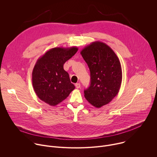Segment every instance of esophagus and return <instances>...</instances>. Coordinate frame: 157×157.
<instances>
[{
    "mask_svg": "<svg viewBox=\"0 0 157 157\" xmlns=\"http://www.w3.org/2000/svg\"><path fill=\"white\" fill-rule=\"evenodd\" d=\"M75 86H76V87L77 89H79V88H80V87H81V84H80V83H76V84H75Z\"/></svg>",
    "mask_w": 157,
    "mask_h": 157,
    "instance_id": "obj_1",
    "label": "esophagus"
}]
</instances>
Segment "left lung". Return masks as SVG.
<instances>
[{
    "instance_id": "8db88e82",
    "label": "left lung",
    "mask_w": 157,
    "mask_h": 157,
    "mask_svg": "<svg viewBox=\"0 0 157 157\" xmlns=\"http://www.w3.org/2000/svg\"><path fill=\"white\" fill-rule=\"evenodd\" d=\"M81 55L91 73V84L84 90V97L91 105L100 108L119 91L122 79L120 61L111 48L101 41L91 43L82 50Z\"/></svg>"
}]
</instances>
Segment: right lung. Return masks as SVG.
<instances>
[{
    "mask_svg": "<svg viewBox=\"0 0 157 157\" xmlns=\"http://www.w3.org/2000/svg\"><path fill=\"white\" fill-rule=\"evenodd\" d=\"M78 50L76 47L53 48L38 59L32 71V84L40 99L55 106L74 90L75 86L63 65Z\"/></svg>",
    "mask_w": 157,
    "mask_h": 157,
    "instance_id": "right-lung-1",
    "label": "right lung"
}]
</instances>
